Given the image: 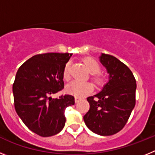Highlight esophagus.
<instances>
[{"label":"esophagus","mask_w":155,"mask_h":155,"mask_svg":"<svg viewBox=\"0 0 155 155\" xmlns=\"http://www.w3.org/2000/svg\"><path fill=\"white\" fill-rule=\"evenodd\" d=\"M80 100H81L80 98H78V97H75V102H76V103H78V102L79 101H80Z\"/></svg>","instance_id":"34e87169"}]
</instances>
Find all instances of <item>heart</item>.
Returning a JSON list of instances; mask_svg holds the SVG:
<instances>
[{
    "instance_id": "obj_1",
    "label": "heart",
    "mask_w": 155,
    "mask_h": 155,
    "mask_svg": "<svg viewBox=\"0 0 155 155\" xmlns=\"http://www.w3.org/2000/svg\"><path fill=\"white\" fill-rule=\"evenodd\" d=\"M84 62L87 67V70L91 74L92 77L94 78V81L97 84H101L102 81V77L98 74L100 71V66L94 59L87 58L84 59ZM70 68H71V62H68L65 64L63 71V78L65 81H68L71 78L70 74ZM93 90V84L91 82L88 81H74L71 82L69 84L67 85L66 91L68 94H72L75 97H84L89 93H91Z\"/></svg>"
}]
</instances>
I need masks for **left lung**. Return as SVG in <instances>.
Instances as JSON below:
<instances>
[{
	"label": "left lung",
	"mask_w": 155,
	"mask_h": 155,
	"mask_svg": "<svg viewBox=\"0 0 155 155\" xmlns=\"http://www.w3.org/2000/svg\"><path fill=\"white\" fill-rule=\"evenodd\" d=\"M99 61L109 74V81L100 92L87 98L90 109L84 121L94 134L110 136L127 124L135 106L137 84L130 70L116 57L102 53Z\"/></svg>",
	"instance_id": "obj_1"
}]
</instances>
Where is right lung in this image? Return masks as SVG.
Returning <instances> with one entry per match:
<instances>
[{"mask_svg": "<svg viewBox=\"0 0 155 155\" xmlns=\"http://www.w3.org/2000/svg\"><path fill=\"white\" fill-rule=\"evenodd\" d=\"M71 56L38 54L25 61L16 74L12 87L16 113L30 130L41 137L61 132L65 125V109L74 105L70 94L52 96L64 88L63 71Z\"/></svg>", "mask_w": 155, "mask_h": 155, "instance_id": "obj_1", "label": "right lung"}]
</instances>
